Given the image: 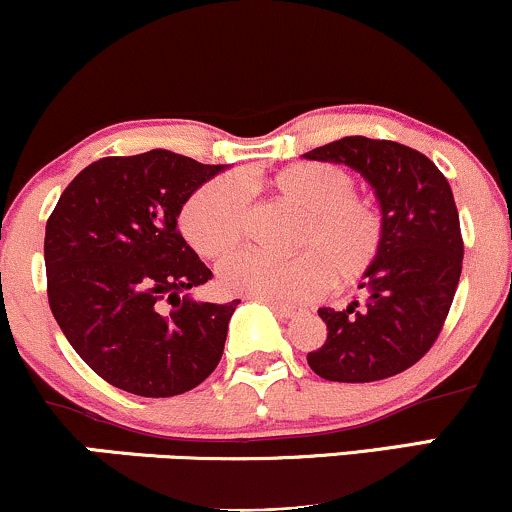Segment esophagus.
<instances>
[{
    "mask_svg": "<svg viewBox=\"0 0 512 512\" xmlns=\"http://www.w3.org/2000/svg\"><path fill=\"white\" fill-rule=\"evenodd\" d=\"M269 305V308L274 310L276 315H281V317H293L296 315V308H293V305H286V303H279V301H264Z\"/></svg>",
    "mask_w": 512,
    "mask_h": 512,
    "instance_id": "esophagus-1",
    "label": "esophagus"
}]
</instances>
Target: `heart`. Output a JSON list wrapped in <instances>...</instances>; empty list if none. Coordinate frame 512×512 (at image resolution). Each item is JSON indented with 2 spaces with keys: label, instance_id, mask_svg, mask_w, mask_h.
<instances>
[{
  "label": "heart",
  "instance_id": "obj_1",
  "mask_svg": "<svg viewBox=\"0 0 512 512\" xmlns=\"http://www.w3.org/2000/svg\"><path fill=\"white\" fill-rule=\"evenodd\" d=\"M276 202L298 211L286 257L240 252L219 267L223 291L262 301H303L322 284H356L378 260L385 238L383 211L356 192L349 170L332 163H293L267 180ZM248 187L240 175L214 178L185 202L182 236L197 255L219 260L245 233Z\"/></svg>",
  "mask_w": 512,
  "mask_h": 512
}]
</instances>
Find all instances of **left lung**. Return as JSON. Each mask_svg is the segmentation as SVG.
<instances>
[{
    "label": "left lung",
    "mask_w": 512,
    "mask_h": 512,
    "mask_svg": "<svg viewBox=\"0 0 512 512\" xmlns=\"http://www.w3.org/2000/svg\"><path fill=\"white\" fill-rule=\"evenodd\" d=\"M303 158L361 173L385 221L378 260L358 284L363 303L317 310L327 339L310 351L308 366L332 383H373L402 373L438 339L462 274L450 182L421 151L385 139L344 137Z\"/></svg>",
    "instance_id": "obj_1"
}]
</instances>
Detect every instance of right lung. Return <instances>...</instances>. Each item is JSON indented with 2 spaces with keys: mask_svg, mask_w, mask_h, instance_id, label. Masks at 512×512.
Listing matches in <instances>:
<instances>
[{
  "mask_svg": "<svg viewBox=\"0 0 512 512\" xmlns=\"http://www.w3.org/2000/svg\"><path fill=\"white\" fill-rule=\"evenodd\" d=\"M207 166L166 149L108 156L69 182L45 226L48 301L84 361L120 390L173 397L219 366L238 301H195L211 269L178 231Z\"/></svg>",
  "mask_w": 512,
  "mask_h": 512,
  "instance_id": "obj_1",
  "label": "right lung"
}]
</instances>
